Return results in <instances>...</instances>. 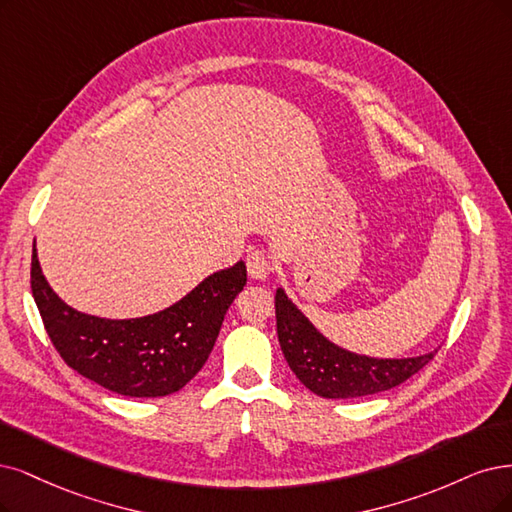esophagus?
Returning a JSON list of instances; mask_svg holds the SVG:
<instances>
[{
    "instance_id": "1",
    "label": "esophagus",
    "mask_w": 512,
    "mask_h": 512,
    "mask_svg": "<svg viewBox=\"0 0 512 512\" xmlns=\"http://www.w3.org/2000/svg\"><path fill=\"white\" fill-rule=\"evenodd\" d=\"M246 270H249L251 278L266 280L272 270V261L263 251H253L246 255Z\"/></svg>"
}]
</instances>
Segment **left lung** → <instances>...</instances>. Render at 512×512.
<instances>
[{"instance_id":"1","label":"left lung","mask_w":512,"mask_h":512,"mask_svg":"<svg viewBox=\"0 0 512 512\" xmlns=\"http://www.w3.org/2000/svg\"><path fill=\"white\" fill-rule=\"evenodd\" d=\"M278 342L299 382L323 399H356L390 390L424 369L437 350L411 358H373L354 354L320 333L297 306L278 289Z\"/></svg>"}]
</instances>
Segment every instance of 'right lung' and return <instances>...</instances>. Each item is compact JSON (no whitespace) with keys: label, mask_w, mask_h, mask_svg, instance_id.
<instances>
[{"label":"right lung","mask_w":512,"mask_h":512,"mask_svg":"<svg viewBox=\"0 0 512 512\" xmlns=\"http://www.w3.org/2000/svg\"><path fill=\"white\" fill-rule=\"evenodd\" d=\"M246 285V266L204 278L170 308L126 320L73 310L42 274L33 249L31 291L46 333L63 361L111 392L156 399L181 390L211 354L227 308Z\"/></svg>","instance_id":"obj_1"}]
</instances>
